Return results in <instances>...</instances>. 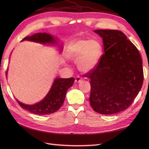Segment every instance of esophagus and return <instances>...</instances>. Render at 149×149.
I'll use <instances>...</instances> for the list:
<instances>
[{
  "label": "esophagus",
  "instance_id": "esophagus-1",
  "mask_svg": "<svg viewBox=\"0 0 149 149\" xmlns=\"http://www.w3.org/2000/svg\"><path fill=\"white\" fill-rule=\"evenodd\" d=\"M82 81V79L79 77V76H77L76 78H75V81L77 83H80L81 81Z\"/></svg>",
  "mask_w": 149,
  "mask_h": 149
}]
</instances>
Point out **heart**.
I'll return each instance as SVG.
<instances>
[{
  "mask_svg": "<svg viewBox=\"0 0 149 149\" xmlns=\"http://www.w3.org/2000/svg\"><path fill=\"white\" fill-rule=\"evenodd\" d=\"M101 53L100 42L94 39H80L70 45L68 57L77 61V67L81 71L89 72L97 66Z\"/></svg>",
  "mask_w": 149,
  "mask_h": 149,
  "instance_id": "obj_1",
  "label": "heart"
}]
</instances>
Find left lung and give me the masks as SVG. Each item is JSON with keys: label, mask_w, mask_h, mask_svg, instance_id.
Returning a JSON list of instances; mask_svg holds the SVG:
<instances>
[{"label": "left lung", "mask_w": 149, "mask_h": 149, "mask_svg": "<svg viewBox=\"0 0 149 149\" xmlns=\"http://www.w3.org/2000/svg\"><path fill=\"white\" fill-rule=\"evenodd\" d=\"M104 53L98 65L84 75L91 79L90 104L100 114L111 115L127 109L142 88V59L136 48L118 30L98 29Z\"/></svg>", "instance_id": "left-lung-1"}]
</instances>
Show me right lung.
<instances>
[{
	"mask_svg": "<svg viewBox=\"0 0 149 149\" xmlns=\"http://www.w3.org/2000/svg\"><path fill=\"white\" fill-rule=\"evenodd\" d=\"M28 40L42 44H58L57 38L49 34L46 33H39L31 36H26L22 41ZM63 49V45L60 47V50ZM7 71L6 72V77ZM74 78L69 79H60L56 78L55 79L52 87L48 94L40 102L33 105L25 104L16 100L20 107L34 114L44 115L57 112L63 104L66 93L68 89L72 86L74 83Z\"/></svg>",
	"mask_w": 149,
	"mask_h": 149,
	"instance_id": "add662e5",
	"label": "right lung"
}]
</instances>
